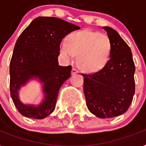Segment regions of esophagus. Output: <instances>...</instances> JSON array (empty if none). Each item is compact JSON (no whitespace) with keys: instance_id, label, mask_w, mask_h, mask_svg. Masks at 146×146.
<instances>
[{"instance_id":"esophagus-1","label":"esophagus","mask_w":146,"mask_h":146,"mask_svg":"<svg viewBox=\"0 0 146 146\" xmlns=\"http://www.w3.org/2000/svg\"><path fill=\"white\" fill-rule=\"evenodd\" d=\"M79 73V71H78V70L76 68V67H73V70H72V75H75V74H76V73Z\"/></svg>"}]
</instances>
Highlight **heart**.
I'll return each mask as SVG.
<instances>
[{
	"instance_id": "b5f03b06",
	"label": "heart",
	"mask_w": 146,
	"mask_h": 146,
	"mask_svg": "<svg viewBox=\"0 0 146 146\" xmlns=\"http://www.w3.org/2000/svg\"><path fill=\"white\" fill-rule=\"evenodd\" d=\"M111 44L106 35L84 30L74 32L61 42L60 52L66 61L77 57V64L86 73L100 70L105 66L110 54Z\"/></svg>"
}]
</instances>
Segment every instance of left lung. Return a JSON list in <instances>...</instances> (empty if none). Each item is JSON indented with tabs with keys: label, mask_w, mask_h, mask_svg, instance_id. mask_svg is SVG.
Returning a JSON list of instances; mask_svg holds the SVG:
<instances>
[{
	"label": "left lung",
	"mask_w": 146,
	"mask_h": 146,
	"mask_svg": "<svg viewBox=\"0 0 146 146\" xmlns=\"http://www.w3.org/2000/svg\"><path fill=\"white\" fill-rule=\"evenodd\" d=\"M110 40V58L100 70L84 76L86 105L92 114L113 118L126 112L135 93V64L128 45L118 32L104 27Z\"/></svg>",
	"instance_id": "obj_1"
}]
</instances>
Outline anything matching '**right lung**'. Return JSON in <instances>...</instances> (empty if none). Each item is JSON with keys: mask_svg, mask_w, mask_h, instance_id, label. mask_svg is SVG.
Here are the masks:
<instances>
[{"mask_svg": "<svg viewBox=\"0 0 146 146\" xmlns=\"http://www.w3.org/2000/svg\"><path fill=\"white\" fill-rule=\"evenodd\" d=\"M79 27L55 17H37L24 30L14 47L9 64L10 95L20 114L42 119L54 111L59 90L71 76L70 65H58L61 40ZM32 77L44 83L46 98L38 107L26 106L18 100L17 91Z\"/></svg>", "mask_w": 146, "mask_h": 146, "instance_id": "obj_1", "label": "right lung"}]
</instances>
